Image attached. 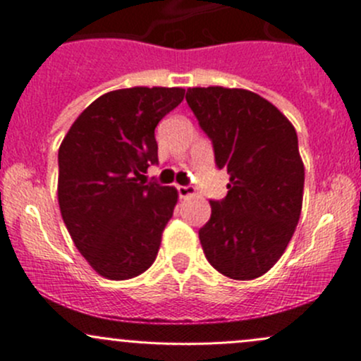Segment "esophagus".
<instances>
[{
    "label": "esophagus",
    "mask_w": 361,
    "mask_h": 361,
    "mask_svg": "<svg viewBox=\"0 0 361 361\" xmlns=\"http://www.w3.org/2000/svg\"><path fill=\"white\" fill-rule=\"evenodd\" d=\"M178 194L181 199H188L195 194L194 187H183V185H178Z\"/></svg>",
    "instance_id": "34e87169"
}]
</instances>
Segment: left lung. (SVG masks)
<instances>
[{
    "mask_svg": "<svg viewBox=\"0 0 361 361\" xmlns=\"http://www.w3.org/2000/svg\"><path fill=\"white\" fill-rule=\"evenodd\" d=\"M187 103L231 176L227 197L209 201L211 218L199 231L204 255L227 278H260L285 253L300 218L304 162L295 127L246 89L192 87Z\"/></svg>",
    "mask_w": 361,
    "mask_h": 361,
    "instance_id": "obj_1",
    "label": "left lung"
}]
</instances>
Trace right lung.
Returning <instances> with one entry per match:
<instances>
[{"instance_id": "right-lung-1", "label": "right lung", "mask_w": 361, "mask_h": 361, "mask_svg": "<svg viewBox=\"0 0 361 361\" xmlns=\"http://www.w3.org/2000/svg\"><path fill=\"white\" fill-rule=\"evenodd\" d=\"M183 96L181 87L111 90L80 113L61 143V214L103 278H136L155 262L178 190L147 183L141 173L159 162L155 127Z\"/></svg>"}]
</instances>
